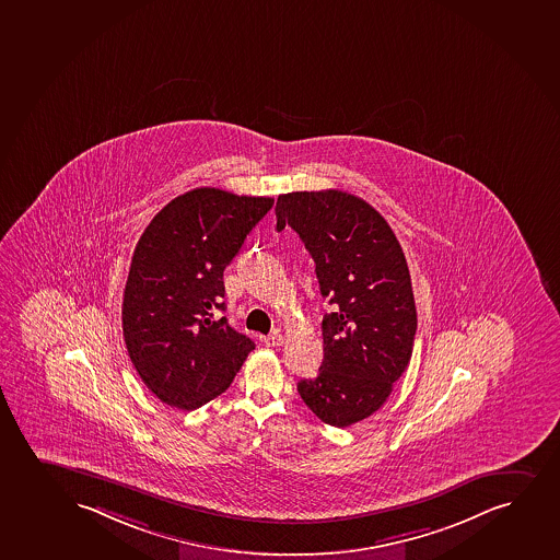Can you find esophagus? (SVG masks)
Listing matches in <instances>:
<instances>
[{"label": "esophagus", "mask_w": 560, "mask_h": 560, "mask_svg": "<svg viewBox=\"0 0 560 560\" xmlns=\"http://www.w3.org/2000/svg\"><path fill=\"white\" fill-rule=\"evenodd\" d=\"M283 342V334H279V331H273L270 336L264 337V345H266V347H281Z\"/></svg>", "instance_id": "esophagus-1"}]
</instances>
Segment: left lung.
I'll return each instance as SVG.
<instances>
[{
  "label": "left lung",
  "mask_w": 560,
  "mask_h": 560,
  "mask_svg": "<svg viewBox=\"0 0 560 560\" xmlns=\"http://www.w3.org/2000/svg\"><path fill=\"white\" fill-rule=\"evenodd\" d=\"M276 215L277 231L290 226L310 250L334 305L323 365L298 394L324 423L349 428L384 405L410 362L418 320L407 260L386 219L349 192L279 195Z\"/></svg>",
  "instance_id": "left-lung-1"
}]
</instances>
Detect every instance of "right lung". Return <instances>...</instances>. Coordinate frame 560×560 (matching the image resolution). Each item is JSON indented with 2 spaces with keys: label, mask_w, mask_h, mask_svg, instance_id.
<instances>
[{
  "label": "right lung",
  "mask_w": 560,
  "mask_h": 560,
  "mask_svg": "<svg viewBox=\"0 0 560 560\" xmlns=\"http://www.w3.org/2000/svg\"><path fill=\"white\" fill-rule=\"evenodd\" d=\"M273 198L198 187L145 226L121 307L132 365L152 394L195 410L231 386L255 342L226 323L223 271Z\"/></svg>",
  "instance_id": "right-lung-1"
}]
</instances>
